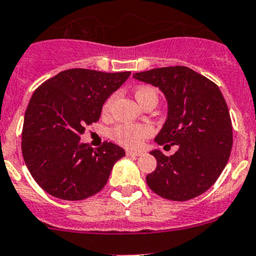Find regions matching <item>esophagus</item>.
I'll return each instance as SVG.
<instances>
[{"mask_svg":"<svg viewBox=\"0 0 256 256\" xmlns=\"http://www.w3.org/2000/svg\"><path fill=\"white\" fill-rule=\"evenodd\" d=\"M126 154H128V156H130V157H138V156H141L140 152L131 151V150H128V151H126Z\"/></svg>","mask_w":256,"mask_h":256,"instance_id":"esophagus-1","label":"esophagus"}]
</instances>
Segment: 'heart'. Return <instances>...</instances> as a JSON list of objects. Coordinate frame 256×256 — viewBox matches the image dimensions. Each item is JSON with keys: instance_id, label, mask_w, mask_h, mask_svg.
<instances>
[{"instance_id": "heart-1", "label": "heart", "mask_w": 256, "mask_h": 256, "mask_svg": "<svg viewBox=\"0 0 256 256\" xmlns=\"http://www.w3.org/2000/svg\"><path fill=\"white\" fill-rule=\"evenodd\" d=\"M115 98L116 95L112 94L105 100L102 109V114L104 116H108L112 112ZM135 98L138 104L142 105L148 99L157 100V92L148 85H141L135 89ZM152 132L154 130L147 124H120L110 131V136L116 144H121L126 148L136 150L142 146L144 141L152 135Z\"/></svg>"}]
</instances>
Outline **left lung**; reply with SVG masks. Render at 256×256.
I'll return each instance as SVG.
<instances>
[{
	"label": "left lung",
	"instance_id": "obj_1",
	"mask_svg": "<svg viewBox=\"0 0 256 256\" xmlns=\"http://www.w3.org/2000/svg\"><path fill=\"white\" fill-rule=\"evenodd\" d=\"M134 78L158 86L168 116L156 136L158 144H178L172 156L151 152L157 167L147 174L148 187L166 200H192L208 190L223 172L233 144L228 106L218 85L188 66L156 68Z\"/></svg>",
	"mask_w": 256,
	"mask_h": 256
}]
</instances>
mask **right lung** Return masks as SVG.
I'll list each match as a JSON object with an SVG mask.
<instances>
[{
  "label": "right lung",
  "instance_id": "add662e5",
  "mask_svg": "<svg viewBox=\"0 0 256 256\" xmlns=\"http://www.w3.org/2000/svg\"><path fill=\"white\" fill-rule=\"evenodd\" d=\"M130 74L68 69L34 90L20 144L26 166L42 190L60 200H82L104 188L125 151L108 141L94 150L80 142V136L99 120L105 100Z\"/></svg>",
  "mask_w": 256,
  "mask_h": 256
}]
</instances>
